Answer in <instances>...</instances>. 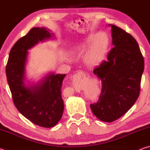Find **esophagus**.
<instances>
[{"label": "esophagus", "instance_id": "1", "mask_svg": "<svg viewBox=\"0 0 150 150\" xmlns=\"http://www.w3.org/2000/svg\"><path fill=\"white\" fill-rule=\"evenodd\" d=\"M86 79L85 74L83 71H78L73 77V87L75 88H79L84 84Z\"/></svg>", "mask_w": 150, "mask_h": 150}]
</instances>
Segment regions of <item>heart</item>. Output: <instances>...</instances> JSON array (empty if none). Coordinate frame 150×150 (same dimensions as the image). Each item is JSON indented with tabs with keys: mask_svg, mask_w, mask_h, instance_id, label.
<instances>
[{
	"mask_svg": "<svg viewBox=\"0 0 150 150\" xmlns=\"http://www.w3.org/2000/svg\"><path fill=\"white\" fill-rule=\"evenodd\" d=\"M109 38L106 33L101 32L96 35L91 34L88 35L86 44L91 45L93 44L88 51L87 59L91 64L95 65L99 63L103 59L108 46Z\"/></svg>",
	"mask_w": 150,
	"mask_h": 150,
	"instance_id": "obj_1",
	"label": "heart"
}]
</instances>
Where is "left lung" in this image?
<instances>
[{
  "instance_id": "1",
  "label": "left lung",
  "mask_w": 150,
  "mask_h": 150,
  "mask_svg": "<svg viewBox=\"0 0 150 150\" xmlns=\"http://www.w3.org/2000/svg\"><path fill=\"white\" fill-rule=\"evenodd\" d=\"M108 26L114 47L108 59L93 70L102 81V90L97 102L90 105L94 115L106 122L117 120L134 105L144 69V57L136 40L115 25Z\"/></svg>"
}]
</instances>
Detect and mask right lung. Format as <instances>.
Returning <instances> with one entry per match:
<instances>
[{
    "instance_id": "right-lung-1",
    "label": "right lung",
    "mask_w": 150,
    "mask_h": 150,
    "mask_svg": "<svg viewBox=\"0 0 150 150\" xmlns=\"http://www.w3.org/2000/svg\"><path fill=\"white\" fill-rule=\"evenodd\" d=\"M52 38L55 35L50 29L33 28L12 47L6 67L14 105L24 117L44 128L56 125L62 117L64 104L61 90L66 75L52 71L37 83L31 82L27 79L26 66L28 50Z\"/></svg>"
}]
</instances>
